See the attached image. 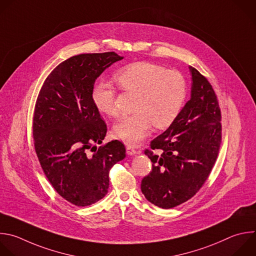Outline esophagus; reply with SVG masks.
I'll use <instances>...</instances> for the list:
<instances>
[{"mask_svg":"<svg viewBox=\"0 0 256 256\" xmlns=\"http://www.w3.org/2000/svg\"><path fill=\"white\" fill-rule=\"evenodd\" d=\"M126 154H128V156H134V154H136V150L132 146H126Z\"/></svg>","mask_w":256,"mask_h":256,"instance_id":"1","label":"esophagus"}]
</instances>
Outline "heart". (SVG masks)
<instances>
[{"label":"heart","instance_id":"obj_1","mask_svg":"<svg viewBox=\"0 0 256 256\" xmlns=\"http://www.w3.org/2000/svg\"><path fill=\"white\" fill-rule=\"evenodd\" d=\"M114 80L120 88L136 94L132 114L122 118L114 126V136L128 146L138 144L150 132L152 124L164 128L172 124L181 112L188 94L186 77L178 70L150 63L136 62L120 69ZM98 110L118 116L116 90L108 81L98 82L92 92Z\"/></svg>","mask_w":256,"mask_h":256}]
</instances>
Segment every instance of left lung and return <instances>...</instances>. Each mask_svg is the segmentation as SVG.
I'll list each match as a JSON object with an SVG mask.
<instances>
[{
    "label": "left lung",
    "mask_w": 256,
    "mask_h": 256,
    "mask_svg": "<svg viewBox=\"0 0 256 256\" xmlns=\"http://www.w3.org/2000/svg\"><path fill=\"white\" fill-rule=\"evenodd\" d=\"M192 75L191 98L162 134L146 150L152 172L140 189L154 205L170 209L191 199L204 185L221 144V112L212 85L197 69ZM158 149L160 154L153 150Z\"/></svg>",
    "instance_id": "8db88e82"
}]
</instances>
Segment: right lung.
Listing matches in <instances>:
<instances>
[{"mask_svg":"<svg viewBox=\"0 0 256 256\" xmlns=\"http://www.w3.org/2000/svg\"><path fill=\"white\" fill-rule=\"evenodd\" d=\"M124 57L114 52L72 56L46 78L34 116V146L43 172L65 200L90 206L106 194L110 170L126 158L120 140L100 144L106 124L92 100L98 77Z\"/></svg>","mask_w":256,"mask_h":256,"instance_id":"right-lung-1","label":"right lung"}]
</instances>
